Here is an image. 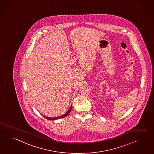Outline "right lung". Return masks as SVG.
Returning a JSON list of instances; mask_svg holds the SVG:
<instances>
[{"instance_id":"1","label":"right lung","mask_w":154,"mask_h":154,"mask_svg":"<svg viewBox=\"0 0 154 154\" xmlns=\"http://www.w3.org/2000/svg\"><path fill=\"white\" fill-rule=\"evenodd\" d=\"M71 108H72V105H71V106H70V109H69V110H67L66 113H65V114H63V115H62V116H60L59 117H54V118H52V117H46V116H43V117H44L45 119H48V120H56V119H63V118H64V117H66L67 115L70 113V112H71Z\"/></svg>"}]
</instances>
